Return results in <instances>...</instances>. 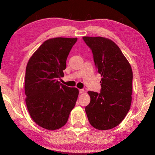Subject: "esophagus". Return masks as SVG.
<instances>
[{
  "instance_id": "34e87169",
  "label": "esophagus",
  "mask_w": 155,
  "mask_h": 155,
  "mask_svg": "<svg viewBox=\"0 0 155 155\" xmlns=\"http://www.w3.org/2000/svg\"><path fill=\"white\" fill-rule=\"evenodd\" d=\"M84 89H79V93L80 94H82V93H84Z\"/></svg>"
}]
</instances>
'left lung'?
<instances>
[{"label": "left lung", "mask_w": 155, "mask_h": 155, "mask_svg": "<svg viewBox=\"0 0 155 155\" xmlns=\"http://www.w3.org/2000/svg\"><path fill=\"white\" fill-rule=\"evenodd\" d=\"M101 74L100 93L88 91L91 102L85 107L88 121L98 130L111 129L119 124L130 109L133 71L119 47L110 39L83 37Z\"/></svg>", "instance_id": "8db88e82"}]
</instances>
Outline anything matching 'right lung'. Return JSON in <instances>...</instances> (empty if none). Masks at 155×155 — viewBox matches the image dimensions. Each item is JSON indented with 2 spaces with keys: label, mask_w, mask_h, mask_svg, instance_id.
Returning a JSON list of instances; mask_svg holds the SVG:
<instances>
[{
  "label": "right lung",
  "mask_w": 155,
  "mask_h": 155,
  "mask_svg": "<svg viewBox=\"0 0 155 155\" xmlns=\"http://www.w3.org/2000/svg\"><path fill=\"white\" fill-rule=\"evenodd\" d=\"M77 38L57 37L45 41L26 68L25 91L30 116L38 126L57 130L67 123L78 96L77 88L58 81L64 77L66 61Z\"/></svg>",
  "instance_id": "obj_1"
}]
</instances>
